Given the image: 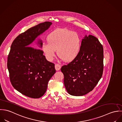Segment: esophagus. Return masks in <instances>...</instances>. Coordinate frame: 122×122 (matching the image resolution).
I'll return each mask as SVG.
<instances>
[{
  "label": "esophagus",
  "instance_id": "34e87169",
  "mask_svg": "<svg viewBox=\"0 0 122 122\" xmlns=\"http://www.w3.org/2000/svg\"><path fill=\"white\" fill-rule=\"evenodd\" d=\"M55 69L56 71H59L61 69V66L59 64H55Z\"/></svg>",
  "mask_w": 122,
  "mask_h": 122
}]
</instances>
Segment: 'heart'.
<instances>
[{"label":"heart","mask_w":122,"mask_h":122,"mask_svg":"<svg viewBox=\"0 0 122 122\" xmlns=\"http://www.w3.org/2000/svg\"><path fill=\"white\" fill-rule=\"evenodd\" d=\"M47 41L42 42L41 49L49 61L53 60L56 49L58 56L66 62L75 59L81 51V36L77 32L67 29L53 31L48 36Z\"/></svg>","instance_id":"heart-1"}]
</instances>
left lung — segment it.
<instances>
[{"label": "left lung", "mask_w": 122, "mask_h": 122, "mask_svg": "<svg viewBox=\"0 0 122 122\" xmlns=\"http://www.w3.org/2000/svg\"><path fill=\"white\" fill-rule=\"evenodd\" d=\"M103 58V46L98 40L92 35H85L78 56L61 68L69 94L81 96L92 91L102 77Z\"/></svg>", "instance_id": "obj_1"}]
</instances>
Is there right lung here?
<instances>
[{
  "label": "right lung",
  "mask_w": 122,
  "mask_h": 122,
  "mask_svg": "<svg viewBox=\"0 0 122 122\" xmlns=\"http://www.w3.org/2000/svg\"><path fill=\"white\" fill-rule=\"evenodd\" d=\"M45 22L31 27L13 41L7 58V68L14 88L28 97L37 98L46 92L49 80L56 73L54 64L48 61L34 41L52 25ZM34 42L33 43V42ZM42 41L36 44L41 48Z\"/></svg>",
  "instance_id": "right-lung-1"
}]
</instances>
